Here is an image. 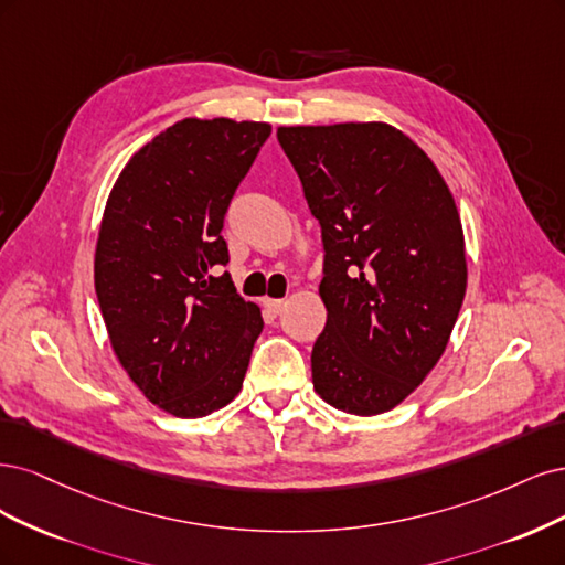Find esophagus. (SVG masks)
I'll return each mask as SVG.
<instances>
[{
  "instance_id": "obj_1",
  "label": "esophagus",
  "mask_w": 565,
  "mask_h": 565,
  "mask_svg": "<svg viewBox=\"0 0 565 565\" xmlns=\"http://www.w3.org/2000/svg\"><path fill=\"white\" fill-rule=\"evenodd\" d=\"M263 305L267 307V312L269 315H281L284 312V307H286V300H271V298H267V300H263Z\"/></svg>"
}]
</instances>
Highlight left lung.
<instances>
[{
  "instance_id": "1",
  "label": "left lung",
  "mask_w": 565,
  "mask_h": 565,
  "mask_svg": "<svg viewBox=\"0 0 565 565\" xmlns=\"http://www.w3.org/2000/svg\"><path fill=\"white\" fill-rule=\"evenodd\" d=\"M277 138L326 250L315 392L344 413L392 411L439 363L460 315L458 206L425 150L385 121L279 126Z\"/></svg>"
}]
</instances>
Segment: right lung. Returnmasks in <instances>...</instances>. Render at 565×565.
<instances>
[{"label":"right lung","mask_w":565,"mask_h":565,"mask_svg":"<svg viewBox=\"0 0 565 565\" xmlns=\"http://www.w3.org/2000/svg\"><path fill=\"white\" fill-rule=\"evenodd\" d=\"M267 121L180 119L126 161L107 196L94 279L121 369L148 402L204 417L242 392L263 331L227 271L225 213Z\"/></svg>","instance_id":"add662e5"}]
</instances>
